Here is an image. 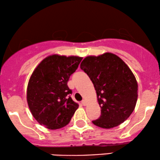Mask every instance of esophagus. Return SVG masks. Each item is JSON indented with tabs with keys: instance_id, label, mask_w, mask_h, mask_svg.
Segmentation results:
<instances>
[{
	"instance_id": "34e87169",
	"label": "esophagus",
	"mask_w": 160,
	"mask_h": 160,
	"mask_svg": "<svg viewBox=\"0 0 160 160\" xmlns=\"http://www.w3.org/2000/svg\"><path fill=\"white\" fill-rule=\"evenodd\" d=\"M82 105H84V106L87 105V101H86V100H82Z\"/></svg>"
}]
</instances>
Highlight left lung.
Here are the masks:
<instances>
[{
	"label": "left lung",
	"mask_w": 160,
	"mask_h": 160,
	"mask_svg": "<svg viewBox=\"0 0 160 160\" xmlns=\"http://www.w3.org/2000/svg\"><path fill=\"white\" fill-rule=\"evenodd\" d=\"M80 68L94 85L101 114L92 123L103 128L119 126L132 114L138 99V82L135 75L117 55L105 52L86 57Z\"/></svg>",
	"instance_id": "obj_1"
}]
</instances>
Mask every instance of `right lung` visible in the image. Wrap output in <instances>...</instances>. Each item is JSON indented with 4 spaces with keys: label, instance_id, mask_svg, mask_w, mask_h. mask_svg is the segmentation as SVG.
<instances>
[{
    "label": "right lung",
    "instance_id": "right-lung-1",
    "mask_svg": "<svg viewBox=\"0 0 160 160\" xmlns=\"http://www.w3.org/2000/svg\"><path fill=\"white\" fill-rule=\"evenodd\" d=\"M82 59L51 55L33 71L27 87V102L34 119L46 128L53 130L67 126L78 108L67 83Z\"/></svg>",
    "mask_w": 160,
    "mask_h": 160
}]
</instances>
